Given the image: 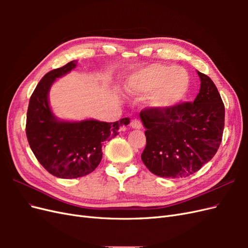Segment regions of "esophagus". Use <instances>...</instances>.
Here are the masks:
<instances>
[{
    "instance_id": "34e87169",
    "label": "esophagus",
    "mask_w": 248,
    "mask_h": 248,
    "mask_svg": "<svg viewBox=\"0 0 248 248\" xmlns=\"http://www.w3.org/2000/svg\"><path fill=\"white\" fill-rule=\"evenodd\" d=\"M130 126H131V128H133V129H140L141 128V123L139 121V120L134 119L131 121Z\"/></svg>"
}]
</instances>
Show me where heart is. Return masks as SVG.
Listing matches in <instances>:
<instances>
[{
  "mask_svg": "<svg viewBox=\"0 0 248 248\" xmlns=\"http://www.w3.org/2000/svg\"><path fill=\"white\" fill-rule=\"evenodd\" d=\"M189 88V77L181 67L150 64L128 78L126 91L136 98L149 96V107L169 110L183 100Z\"/></svg>",
  "mask_w": 248,
  "mask_h": 248,
  "instance_id": "b5f03b06",
  "label": "heart"
}]
</instances>
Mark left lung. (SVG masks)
<instances>
[{
    "mask_svg": "<svg viewBox=\"0 0 248 248\" xmlns=\"http://www.w3.org/2000/svg\"><path fill=\"white\" fill-rule=\"evenodd\" d=\"M200 92L193 102L169 110L140 111L147 145L141 160L154 175L185 178L212 159L222 139L224 106L214 82L197 71Z\"/></svg>",
    "mask_w": 248,
    "mask_h": 248,
    "instance_id": "left-lung-1",
    "label": "left lung"
}]
</instances>
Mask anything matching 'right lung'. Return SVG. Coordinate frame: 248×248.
<instances>
[{
	"label": "right lung",
	"instance_id": "add662e5",
	"mask_svg": "<svg viewBox=\"0 0 248 248\" xmlns=\"http://www.w3.org/2000/svg\"><path fill=\"white\" fill-rule=\"evenodd\" d=\"M78 65V61L51 70L42 78L30 98L26 132L41 166L49 174L61 179L84 177L101 161L104 142L118 136L121 126L128 125V118L114 123L95 119L66 121L56 117L49 104V91L54 82Z\"/></svg>",
	"mask_w": 248,
	"mask_h": 248
}]
</instances>
